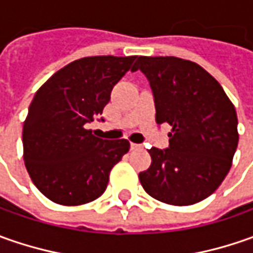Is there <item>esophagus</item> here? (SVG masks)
Wrapping results in <instances>:
<instances>
[{
	"instance_id": "34e87169",
	"label": "esophagus",
	"mask_w": 253,
	"mask_h": 253,
	"mask_svg": "<svg viewBox=\"0 0 253 253\" xmlns=\"http://www.w3.org/2000/svg\"><path fill=\"white\" fill-rule=\"evenodd\" d=\"M131 149L132 151H138V149H141V145H138V143H131Z\"/></svg>"
}]
</instances>
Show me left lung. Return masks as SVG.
<instances>
[{
    "label": "left lung",
    "mask_w": 253,
    "mask_h": 253,
    "mask_svg": "<svg viewBox=\"0 0 253 253\" xmlns=\"http://www.w3.org/2000/svg\"><path fill=\"white\" fill-rule=\"evenodd\" d=\"M149 80L156 122H168L169 148H151L145 191L162 203L191 206L211 196L228 174L238 146V118L219 83L201 66L174 56H139L132 72Z\"/></svg>",
    "instance_id": "1"
}]
</instances>
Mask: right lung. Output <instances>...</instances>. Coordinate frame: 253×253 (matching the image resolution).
<instances>
[{
	"instance_id": "obj_1",
	"label": "right lung",
	"mask_w": 253,
	"mask_h": 253,
	"mask_svg": "<svg viewBox=\"0 0 253 253\" xmlns=\"http://www.w3.org/2000/svg\"><path fill=\"white\" fill-rule=\"evenodd\" d=\"M136 56H91L60 69L36 91L24 122L26 170L44 197L62 206L98 199L110 171L129 151L126 139L107 141L85 129L100 117L114 85Z\"/></svg>"
}]
</instances>
